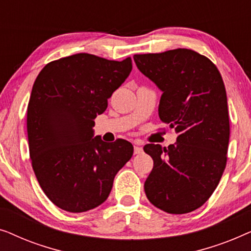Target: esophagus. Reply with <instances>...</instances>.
Masks as SVG:
<instances>
[{
    "instance_id": "34e87169",
    "label": "esophagus",
    "mask_w": 251,
    "mask_h": 251,
    "mask_svg": "<svg viewBox=\"0 0 251 251\" xmlns=\"http://www.w3.org/2000/svg\"><path fill=\"white\" fill-rule=\"evenodd\" d=\"M133 150H135V154H140V153H143V147H142V146L135 145V147H133Z\"/></svg>"
}]
</instances>
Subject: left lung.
<instances>
[{
  "instance_id": "1",
  "label": "left lung",
  "mask_w": 251,
  "mask_h": 251,
  "mask_svg": "<svg viewBox=\"0 0 251 251\" xmlns=\"http://www.w3.org/2000/svg\"><path fill=\"white\" fill-rule=\"evenodd\" d=\"M137 68L162 91L159 116L176 128V143L147 144L154 166L144 185L152 204L187 214L211 197L226 166L229 140L227 97L217 67L190 49L135 54Z\"/></svg>"
}]
</instances>
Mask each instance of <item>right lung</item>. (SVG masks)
<instances>
[{"mask_svg":"<svg viewBox=\"0 0 251 251\" xmlns=\"http://www.w3.org/2000/svg\"><path fill=\"white\" fill-rule=\"evenodd\" d=\"M131 70V58L76 53L51 61L37 75L27 108L29 156L41 188L58 208L83 212L100 205L131 159V143L107 144L92 129Z\"/></svg>","mask_w":251,"mask_h":251,"instance_id":"1","label":"right lung"}]
</instances>
